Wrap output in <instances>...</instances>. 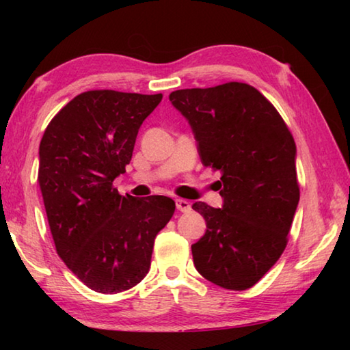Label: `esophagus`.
Segmentation results:
<instances>
[{"label": "esophagus", "instance_id": "1", "mask_svg": "<svg viewBox=\"0 0 350 350\" xmlns=\"http://www.w3.org/2000/svg\"><path fill=\"white\" fill-rule=\"evenodd\" d=\"M176 206H177V210L182 213H187L191 210V204H189L185 199H176Z\"/></svg>", "mask_w": 350, "mask_h": 350}]
</instances>
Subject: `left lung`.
<instances>
[{
  "instance_id": "obj_1",
  "label": "left lung",
  "mask_w": 350,
  "mask_h": 350,
  "mask_svg": "<svg viewBox=\"0 0 350 350\" xmlns=\"http://www.w3.org/2000/svg\"><path fill=\"white\" fill-rule=\"evenodd\" d=\"M170 100L191 125L200 161L222 173V208L193 204L206 222L191 245L194 265L219 287L250 288L281 258L299 202L293 135L247 83L180 90Z\"/></svg>"
}]
</instances>
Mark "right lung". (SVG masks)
<instances>
[{
  "instance_id": "add662e5",
  "label": "right lung",
  "mask_w": 350,
  "mask_h": 350,
  "mask_svg": "<svg viewBox=\"0 0 350 350\" xmlns=\"http://www.w3.org/2000/svg\"><path fill=\"white\" fill-rule=\"evenodd\" d=\"M162 97L81 92L57 112L40 142L38 185L57 253L94 292L120 293L144 280L154 239L174 215L171 198L122 196L112 185Z\"/></svg>"
}]
</instances>
